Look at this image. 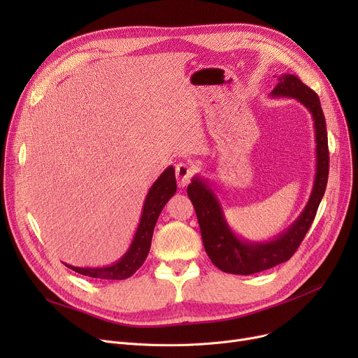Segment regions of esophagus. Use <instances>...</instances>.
I'll return each mask as SVG.
<instances>
[{
	"label": "esophagus",
	"mask_w": 358,
	"mask_h": 358,
	"mask_svg": "<svg viewBox=\"0 0 358 358\" xmlns=\"http://www.w3.org/2000/svg\"><path fill=\"white\" fill-rule=\"evenodd\" d=\"M193 174H194V169H193V166L189 165V164L180 162V164L176 166V177H177V181H178V185H180V187H187V184L190 182Z\"/></svg>",
	"instance_id": "esophagus-1"
}]
</instances>
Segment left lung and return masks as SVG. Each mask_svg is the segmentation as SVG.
I'll return each mask as SVG.
<instances>
[{
	"label": "left lung",
	"mask_w": 358,
	"mask_h": 358,
	"mask_svg": "<svg viewBox=\"0 0 358 358\" xmlns=\"http://www.w3.org/2000/svg\"><path fill=\"white\" fill-rule=\"evenodd\" d=\"M273 97H292L302 103L313 117L316 141V174L313 189L306 208L290 227L275 239L267 242H248L238 238L224 220L215 192L204 180L194 177L187 187L197 215L206 254L213 264L229 274L250 275L273 268L292 258L316 216L329 173V150L325 116L317 94L294 75L278 77V84L271 91Z\"/></svg>",
	"instance_id": "1"
}]
</instances>
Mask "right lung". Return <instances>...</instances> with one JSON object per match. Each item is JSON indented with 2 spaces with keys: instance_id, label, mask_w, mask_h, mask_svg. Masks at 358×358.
<instances>
[{
  "instance_id": "add662e5",
  "label": "right lung",
  "mask_w": 358,
  "mask_h": 358,
  "mask_svg": "<svg viewBox=\"0 0 358 358\" xmlns=\"http://www.w3.org/2000/svg\"><path fill=\"white\" fill-rule=\"evenodd\" d=\"M176 171L173 166H168L159 176V178L154 182V185L149 189L135 238L131 241V245L127 250V252L117 262H115V264L100 268H81L69 264L65 266L78 274L101 280H124L130 275H134L148 257L158 216L166 201L176 194Z\"/></svg>"
}]
</instances>
